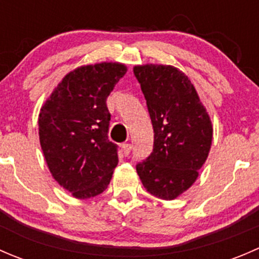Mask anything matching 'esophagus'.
Segmentation results:
<instances>
[{"mask_svg":"<svg viewBox=\"0 0 259 259\" xmlns=\"http://www.w3.org/2000/svg\"><path fill=\"white\" fill-rule=\"evenodd\" d=\"M121 148H122V151H124L125 155H129L130 151H132L133 145H132V144H129V143H124V144L121 145Z\"/></svg>","mask_w":259,"mask_h":259,"instance_id":"1","label":"esophagus"}]
</instances>
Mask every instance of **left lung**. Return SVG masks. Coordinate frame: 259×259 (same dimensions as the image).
Segmentation results:
<instances>
[{"label":"left lung","instance_id":"obj_1","mask_svg":"<svg viewBox=\"0 0 259 259\" xmlns=\"http://www.w3.org/2000/svg\"><path fill=\"white\" fill-rule=\"evenodd\" d=\"M154 129L153 151L137 171L154 197L171 200L192 187L209 154L213 129L194 86L169 65L135 66Z\"/></svg>","mask_w":259,"mask_h":259}]
</instances>
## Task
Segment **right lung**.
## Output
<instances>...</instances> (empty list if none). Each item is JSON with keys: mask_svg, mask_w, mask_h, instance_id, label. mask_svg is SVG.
Instances as JSON below:
<instances>
[{"mask_svg": "<svg viewBox=\"0 0 259 259\" xmlns=\"http://www.w3.org/2000/svg\"><path fill=\"white\" fill-rule=\"evenodd\" d=\"M126 66L88 65L67 74L38 115V135L55 180L86 199L108 188L117 165V145L109 140L106 99Z\"/></svg>", "mask_w": 259, "mask_h": 259, "instance_id": "right-lung-1", "label": "right lung"}]
</instances>
